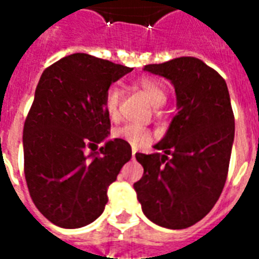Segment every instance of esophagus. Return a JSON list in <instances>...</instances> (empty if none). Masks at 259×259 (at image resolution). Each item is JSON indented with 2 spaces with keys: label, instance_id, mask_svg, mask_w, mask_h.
<instances>
[{
  "label": "esophagus",
  "instance_id": "34e87169",
  "mask_svg": "<svg viewBox=\"0 0 259 259\" xmlns=\"http://www.w3.org/2000/svg\"><path fill=\"white\" fill-rule=\"evenodd\" d=\"M136 154H137V148H133L132 150V158H136Z\"/></svg>",
  "mask_w": 259,
  "mask_h": 259
}]
</instances>
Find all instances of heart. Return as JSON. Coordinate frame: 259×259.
I'll use <instances>...</instances> for the list:
<instances>
[{
  "label": "heart",
  "instance_id": "heart-1",
  "mask_svg": "<svg viewBox=\"0 0 259 259\" xmlns=\"http://www.w3.org/2000/svg\"><path fill=\"white\" fill-rule=\"evenodd\" d=\"M136 85L146 94L147 98L150 100L154 107L162 105L166 100V87L159 80L144 76V77H140L136 81ZM120 96H122V93L119 90L118 85L115 84L109 85L105 91V96H104L105 112L109 116V119H112V120L118 118ZM113 137L119 139V140H123L124 143H127L132 147H140L151 140V133H150V130L143 127L140 124L129 123L113 130Z\"/></svg>",
  "mask_w": 259,
  "mask_h": 259
}]
</instances>
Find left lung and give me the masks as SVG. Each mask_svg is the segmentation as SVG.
Segmentation results:
<instances>
[{"instance_id": "1", "label": "left lung", "mask_w": 259, "mask_h": 259, "mask_svg": "<svg viewBox=\"0 0 259 259\" xmlns=\"http://www.w3.org/2000/svg\"><path fill=\"white\" fill-rule=\"evenodd\" d=\"M144 70L174 84L178 113L154 146L163 154H136L144 174L133 187L151 222L186 229L211 211L226 182L234 140L228 85L193 57L146 65Z\"/></svg>"}]
</instances>
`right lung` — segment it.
Returning a JSON list of instances; mask_svg holds the SVG:
<instances>
[{"label": "right lung", "mask_w": 259, "mask_h": 259, "mask_svg": "<svg viewBox=\"0 0 259 259\" xmlns=\"http://www.w3.org/2000/svg\"><path fill=\"white\" fill-rule=\"evenodd\" d=\"M133 68L72 54L42 72L23 127L25 176L37 209L65 229L101 215L108 187L132 158V147L108 140L104 108L109 85ZM105 142L100 149L98 144ZM96 146L97 153L87 154Z\"/></svg>", "instance_id": "right-lung-1"}]
</instances>
